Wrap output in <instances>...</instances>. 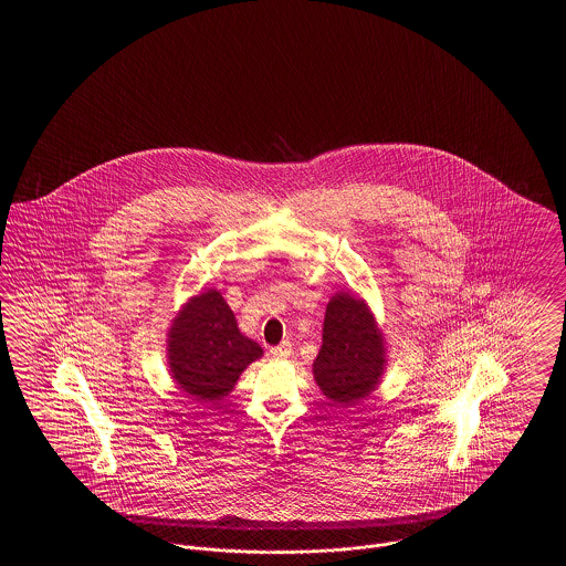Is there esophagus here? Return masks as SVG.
I'll use <instances>...</instances> for the list:
<instances>
[{"label":"esophagus","instance_id":"esophagus-1","mask_svg":"<svg viewBox=\"0 0 566 566\" xmlns=\"http://www.w3.org/2000/svg\"><path fill=\"white\" fill-rule=\"evenodd\" d=\"M270 352L271 356H275V358H289L291 352H293V346H291V342H282L280 346H273Z\"/></svg>","mask_w":566,"mask_h":566}]
</instances>
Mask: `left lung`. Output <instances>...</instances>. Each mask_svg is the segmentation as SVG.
<instances>
[{
  "label": "left lung",
  "instance_id": "8db88e82",
  "mask_svg": "<svg viewBox=\"0 0 566 566\" xmlns=\"http://www.w3.org/2000/svg\"><path fill=\"white\" fill-rule=\"evenodd\" d=\"M386 367L384 337L367 303L337 293L324 314L323 348L314 360V379L324 397L350 407L369 397Z\"/></svg>",
  "mask_w": 566,
  "mask_h": 566
}]
</instances>
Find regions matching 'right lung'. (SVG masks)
Here are the masks:
<instances>
[{"instance_id":"right-lung-1","label":"right lung","mask_w":566,"mask_h":566,"mask_svg":"<svg viewBox=\"0 0 566 566\" xmlns=\"http://www.w3.org/2000/svg\"><path fill=\"white\" fill-rule=\"evenodd\" d=\"M263 348L240 333L218 291L189 298L167 335V365L176 384L197 401H220Z\"/></svg>"}]
</instances>
